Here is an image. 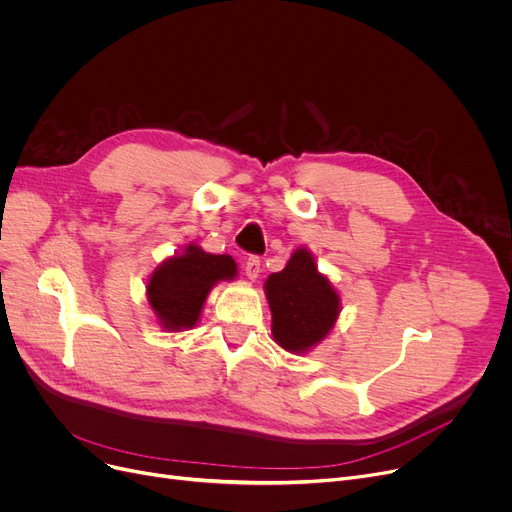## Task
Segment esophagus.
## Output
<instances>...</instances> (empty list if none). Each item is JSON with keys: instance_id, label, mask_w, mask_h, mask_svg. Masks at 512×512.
<instances>
[{"instance_id": "34e87169", "label": "esophagus", "mask_w": 512, "mask_h": 512, "mask_svg": "<svg viewBox=\"0 0 512 512\" xmlns=\"http://www.w3.org/2000/svg\"><path fill=\"white\" fill-rule=\"evenodd\" d=\"M259 272H261V259L257 255H253L245 261V276L249 280H255L259 276Z\"/></svg>"}]
</instances>
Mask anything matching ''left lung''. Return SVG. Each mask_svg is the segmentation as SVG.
<instances>
[{
	"instance_id": "1",
	"label": "left lung",
	"mask_w": 512,
	"mask_h": 512,
	"mask_svg": "<svg viewBox=\"0 0 512 512\" xmlns=\"http://www.w3.org/2000/svg\"><path fill=\"white\" fill-rule=\"evenodd\" d=\"M265 292L272 309V334L290 353L309 351L336 324L338 294L305 249L294 251L284 270L267 278Z\"/></svg>"
}]
</instances>
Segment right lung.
Masks as SVG:
<instances>
[{"label":"right lung","mask_w":512,"mask_h":512,"mask_svg":"<svg viewBox=\"0 0 512 512\" xmlns=\"http://www.w3.org/2000/svg\"><path fill=\"white\" fill-rule=\"evenodd\" d=\"M234 276L236 263L230 255H211L191 245L153 272L147 284L149 305L166 330L193 328L211 286Z\"/></svg>","instance_id":"right-lung-1"}]
</instances>
